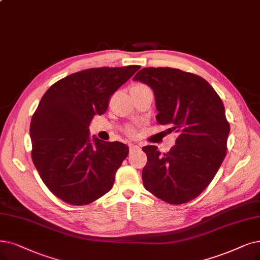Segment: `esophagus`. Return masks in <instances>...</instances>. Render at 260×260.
<instances>
[{
  "label": "esophagus",
  "instance_id": "obj_1",
  "mask_svg": "<svg viewBox=\"0 0 260 260\" xmlns=\"http://www.w3.org/2000/svg\"><path fill=\"white\" fill-rule=\"evenodd\" d=\"M137 149H140V147L138 146V145H136V144L130 145V151H131V152L134 151V150H137Z\"/></svg>",
  "mask_w": 260,
  "mask_h": 260
}]
</instances>
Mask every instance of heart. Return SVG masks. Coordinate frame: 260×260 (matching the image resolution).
Masks as SVG:
<instances>
[{
    "label": "heart",
    "mask_w": 260,
    "mask_h": 260,
    "mask_svg": "<svg viewBox=\"0 0 260 260\" xmlns=\"http://www.w3.org/2000/svg\"><path fill=\"white\" fill-rule=\"evenodd\" d=\"M136 86H143V85H136ZM129 133H133V130H129Z\"/></svg>",
    "instance_id": "1"
}]
</instances>
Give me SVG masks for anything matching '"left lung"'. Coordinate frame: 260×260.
Returning a JSON list of instances; mask_svg holds the SVG:
<instances>
[{
	"label": "left lung",
	"mask_w": 260,
	"mask_h": 260,
	"mask_svg": "<svg viewBox=\"0 0 260 260\" xmlns=\"http://www.w3.org/2000/svg\"><path fill=\"white\" fill-rule=\"evenodd\" d=\"M133 81L153 90L157 121L178 133L169 152L142 148L145 189L169 204L188 203L209 185L225 158L230 123L223 102L206 80L179 69L144 68Z\"/></svg>",
	"instance_id": "obj_1"
}]
</instances>
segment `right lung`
Returning <instances> with one entry per match:
<instances>
[{
    "mask_svg": "<svg viewBox=\"0 0 260 260\" xmlns=\"http://www.w3.org/2000/svg\"><path fill=\"white\" fill-rule=\"evenodd\" d=\"M141 66L90 68L54 83L32 117V159L40 178L56 197L87 205L108 193L129 153L126 144L89 137L95 115Z\"/></svg>",
    "mask_w": 260,
    "mask_h": 260,
    "instance_id": "obj_1",
    "label": "right lung"
}]
</instances>
